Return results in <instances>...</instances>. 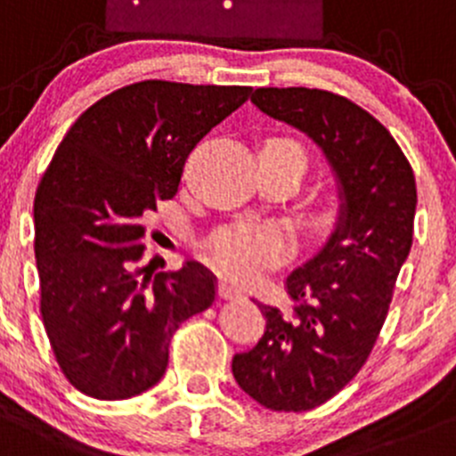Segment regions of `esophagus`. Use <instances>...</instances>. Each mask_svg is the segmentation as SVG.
<instances>
[{
  "label": "esophagus",
  "mask_w": 456,
  "mask_h": 456,
  "mask_svg": "<svg viewBox=\"0 0 456 456\" xmlns=\"http://www.w3.org/2000/svg\"><path fill=\"white\" fill-rule=\"evenodd\" d=\"M218 294L223 296L224 300H233V298H240V296H242V289H238V287H236V285H232V282L220 281V285H218Z\"/></svg>",
  "instance_id": "34e87169"
}]
</instances>
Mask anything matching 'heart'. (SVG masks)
Wrapping results in <instances>:
<instances>
[{"label":"heart","mask_w":456,"mask_h":456,"mask_svg":"<svg viewBox=\"0 0 456 456\" xmlns=\"http://www.w3.org/2000/svg\"><path fill=\"white\" fill-rule=\"evenodd\" d=\"M267 144L294 149L303 156L300 147L291 140L276 138ZM289 233L272 223H240L223 227L205 242V256L223 276L236 282L258 281L272 265H276L289 251Z\"/></svg>","instance_id":"heart-1"}]
</instances>
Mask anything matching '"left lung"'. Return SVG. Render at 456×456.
<instances>
[{"mask_svg": "<svg viewBox=\"0 0 456 456\" xmlns=\"http://www.w3.org/2000/svg\"><path fill=\"white\" fill-rule=\"evenodd\" d=\"M251 102L325 151L343 196L330 240L285 278L291 307L254 300L265 334L232 361L251 399L276 412H303L338 395L372 354L412 247L417 183L390 131L347 97L269 86L256 88Z\"/></svg>", "mask_w": 456, "mask_h": 456, "instance_id": "left-lung-1", "label": "left lung"}]
</instances>
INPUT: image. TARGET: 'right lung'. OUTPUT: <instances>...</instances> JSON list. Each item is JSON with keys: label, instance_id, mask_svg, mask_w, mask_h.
<instances>
[{"label": "right lung", "instance_id": "1", "mask_svg": "<svg viewBox=\"0 0 456 456\" xmlns=\"http://www.w3.org/2000/svg\"><path fill=\"white\" fill-rule=\"evenodd\" d=\"M249 95L167 79L122 86L73 122L39 178V314L57 365L86 396L122 401L156 386L175 330L216 303L218 282L200 263L144 265V236L189 153Z\"/></svg>", "mask_w": 456, "mask_h": 456}]
</instances>
